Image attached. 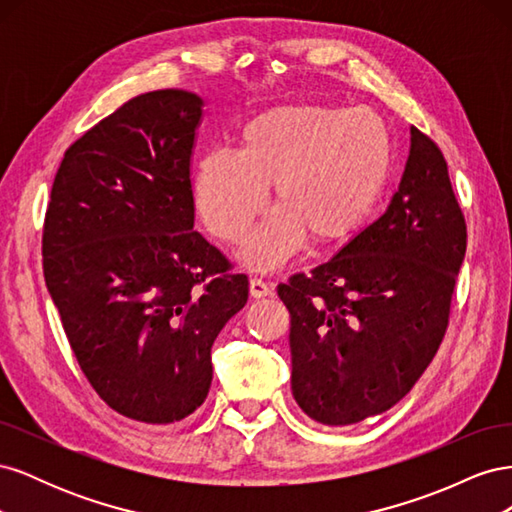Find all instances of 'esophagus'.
Returning a JSON list of instances; mask_svg holds the SVG:
<instances>
[{
  "label": "esophagus",
  "instance_id": "34e87169",
  "mask_svg": "<svg viewBox=\"0 0 512 512\" xmlns=\"http://www.w3.org/2000/svg\"><path fill=\"white\" fill-rule=\"evenodd\" d=\"M250 297L252 299H265L271 297V286L262 280H250Z\"/></svg>",
  "mask_w": 512,
  "mask_h": 512
}]
</instances>
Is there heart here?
<instances>
[{"mask_svg": "<svg viewBox=\"0 0 512 512\" xmlns=\"http://www.w3.org/2000/svg\"><path fill=\"white\" fill-rule=\"evenodd\" d=\"M393 141L369 108L282 104L239 132L237 151L211 149L192 179L196 209L222 241H239L267 209L277 207L239 250L250 271H275L307 237L337 245L359 230L389 183Z\"/></svg>", "mask_w": 512, "mask_h": 512, "instance_id": "b5f03b06", "label": "heart"}]
</instances>
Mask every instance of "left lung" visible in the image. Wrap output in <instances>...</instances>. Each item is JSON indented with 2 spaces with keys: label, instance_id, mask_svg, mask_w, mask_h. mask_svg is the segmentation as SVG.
Wrapping results in <instances>:
<instances>
[{
  "label": "left lung",
  "instance_id": "left-lung-1",
  "mask_svg": "<svg viewBox=\"0 0 512 512\" xmlns=\"http://www.w3.org/2000/svg\"><path fill=\"white\" fill-rule=\"evenodd\" d=\"M466 220L438 145L414 126L389 207L277 294L290 312L292 395L322 425L404 399L436 356L466 256Z\"/></svg>",
  "mask_w": 512,
  "mask_h": 512
}]
</instances>
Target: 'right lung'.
<instances>
[{
    "label": "right lung",
    "instance_id": "1",
    "mask_svg": "<svg viewBox=\"0 0 512 512\" xmlns=\"http://www.w3.org/2000/svg\"><path fill=\"white\" fill-rule=\"evenodd\" d=\"M203 104L160 89L119 106L66 151L44 220V280L76 361L115 412L151 425L207 399L211 346L250 290L194 230Z\"/></svg>",
    "mask_w": 512,
    "mask_h": 512
}]
</instances>
